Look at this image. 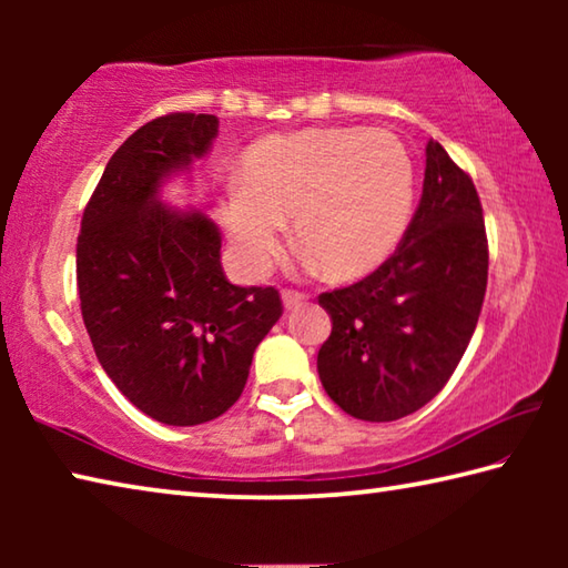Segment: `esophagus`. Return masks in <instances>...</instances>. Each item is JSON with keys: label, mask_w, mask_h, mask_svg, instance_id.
<instances>
[{"label": "esophagus", "mask_w": 568, "mask_h": 568, "mask_svg": "<svg viewBox=\"0 0 568 568\" xmlns=\"http://www.w3.org/2000/svg\"><path fill=\"white\" fill-rule=\"evenodd\" d=\"M305 301H307L305 293H297V291H285V293H283L285 311H295V307H301Z\"/></svg>", "instance_id": "34e87169"}]
</instances>
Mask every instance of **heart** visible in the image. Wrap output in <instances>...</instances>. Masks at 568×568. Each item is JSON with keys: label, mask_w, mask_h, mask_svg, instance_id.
Listing matches in <instances>:
<instances>
[{"label": "heart", "mask_w": 568, "mask_h": 568, "mask_svg": "<svg viewBox=\"0 0 568 568\" xmlns=\"http://www.w3.org/2000/svg\"><path fill=\"white\" fill-rule=\"evenodd\" d=\"M416 168L388 130L315 128L273 134L245 152L240 182L220 200L240 271L263 275L293 217L295 243L325 273L376 271L406 235Z\"/></svg>", "instance_id": "1"}]
</instances>
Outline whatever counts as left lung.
I'll return each mask as SVG.
<instances>
[{
    "mask_svg": "<svg viewBox=\"0 0 568 568\" xmlns=\"http://www.w3.org/2000/svg\"><path fill=\"white\" fill-rule=\"evenodd\" d=\"M488 281V243L474 182L430 140L416 215L376 273L318 303L331 338L318 376L353 418L398 420L454 376L476 331Z\"/></svg>",
    "mask_w": 568,
    "mask_h": 568,
    "instance_id": "1",
    "label": "left lung"
}]
</instances>
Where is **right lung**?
I'll return each instance as SVG.
<instances>
[{
    "label": "right lung",
    "instance_id": "obj_1",
    "mask_svg": "<svg viewBox=\"0 0 568 568\" xmlns=\"http://www.w3.org/2000/svg\"><path fill=\"white\" fill-rule=\"evenodd\" d=\"M217 124L215 114L172 112L132 132L77 237L82 321L98 361L132 406L168 426L223 416L283 315L275 287L227 281L213 220L160 200L168 180L207 155Z\"/></svg>",
    "mask_w": 568,
    "mask_h": 568
}]
</instances>
